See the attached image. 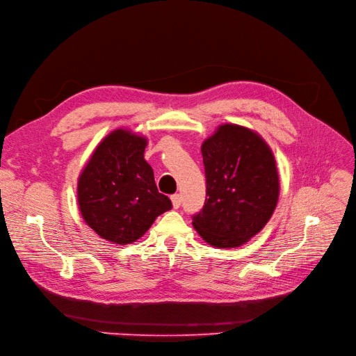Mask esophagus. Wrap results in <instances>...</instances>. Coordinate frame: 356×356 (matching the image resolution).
<instances>
[{
	"mask_svg": "<svg viewBox=\"0 0 356 356\" xmlns=\"http://www.w3.org/2000/svg\"><path fill=\"white\" fill-rule=\"evenodd\" d=\"M171 200H172L174 209H179V206H181V195H179V194H174V195L171 197Z\"/></svg>",
	"mask_w": 356,
	"mask_h": 356,
	"instance_id": "34e87169",
	"label": "esophagus"
}]
</instances>
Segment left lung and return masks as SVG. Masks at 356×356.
Here are the masks:
<instances>
[{
    "mask_svg": "<svg viewBox=\"0 0 356 356\" xmlns=\"http://www.w3.org/2000/svg\"><path fill=\"white\" fill-rule=\"evenodd\" d=\"M206 201L193 216L198 234L214 248H238L273 216L280 178L273 150L257 131L222 124L201 145Z\"/></svg>",
    "mask_w": 356,
    "mask_h": 356,
    "instance_id": "left-lung-1",
    "label": "left lung"
}]
</instances>
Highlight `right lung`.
Returning <instances> with one entry per match:
<instances>
[{"label": "right lung", "mask_w": 356, "mask_h": 356, "mask_svg": "<svg viewBox=\"0 0 356 356\" xmlns=\"http://www.w3.org/2000/svg\"><path fill=\"white\" fill-rule=\"evenodd\" d=\"M146 145V138L117 129L97 146L78 178L82 218L115 245L136 242L158 216L172 209L145 161Z\"/></svg>", "instance_id": "right-lung-1"}]
</instances>
